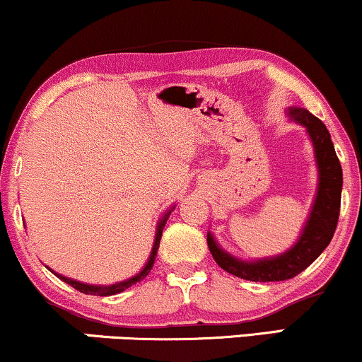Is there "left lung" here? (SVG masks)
<instances>
[{
	"label": "left lung",
	"instance_id": "left-lung-1",
	"mask_svg": "<svg viewBox=\"0 0 362 362\" xmlns=\"http://www.w3.org/2000/svg\"><path fill=\"white\" fill-rule=\"evenodd\" d=\"M288 113L293 120L307 127L310 139L315 147L317 165L318 173H320L315 205H313L300 240L288 252L278 257L244 262L220 249L211 233L206 235L208 249H210L216 264L227 273L237 276V278L249 279V281H284V279L295 278L301 271L307 269L330 244L335 228H337L339 214H341L342 168L337 154H335L329 130L320 118H317L307 110L293 106Z\"/></svg>",
	"mask_w": 362,
	"mask_h": 362
}]
</instances>
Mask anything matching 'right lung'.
<instances>
[{
  "mask_svg": "<svg viewBox=\"0 0 362 362\" xmlns=\"http://www.w3.org/2000/svg\"><path fill=\"white\" fill-rule=\"evenodd\" d=\"M169 214H171V211H168V214H165V216L163 220H160L159 222V225H157V233H156V240H154V247H152V252H151V257H148V261H147V264H146V267H144L142 271H140V273L137 274V276H134V278H130V279H127V281H120V283H115V284H110V286H91V284H84V283H79V281H74V279H69V278H66V276H61V274H57V273H52L57 276V278H61L64 283H67V284H71L72 288H74V290H78V291H81V293H84V295H96V296H110V295H117V293H122V291H125L127 288H130L132 284H135V283H139V281H142L144 278H146V276L151 273V269H152V266H154V261H156V256H157V249H159V242H160V237H163V230H164V225H165V222H168V216H169Z\"/></svg>",
  "mask_w": 362,
  "mask_h": 362,
  "instance_id": "1",
  "label": "right lung"
}]
</instances>
